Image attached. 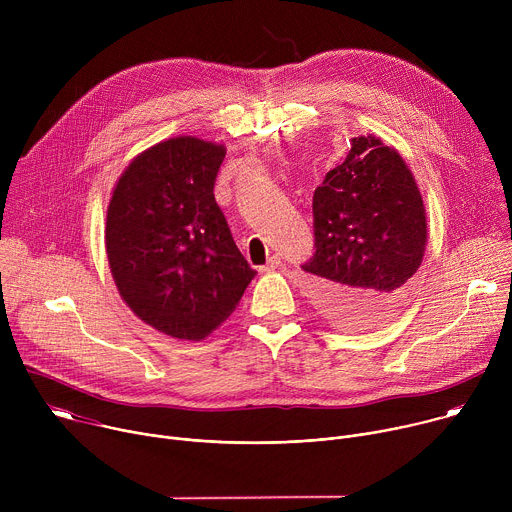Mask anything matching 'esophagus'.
<instances>
[{"mask_svg": "<svg viewBox=\"0 0 512 512\" xmlns=\"http://www.w3.org/2000/svg\"><path fill=\"white\" fill-rule=\"evenodd\" d=\"M281 265V259L277 257V255H273V257H269V261L261 267V271H273V269H277Z\"/></svg>", "mask_w": 512, "mask_h": 512, "instance_id": "esophagus-1", "label": "esophagus"}]
</instances>
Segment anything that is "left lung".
I'll list each match as a JSON object with an SVG mask.
<instances>
[{
    "label": "left lung",
    "instance_id": "1",
    "mask_svg": "<svg viewBox=\"0 0 512 512\" xmlns=\"http://www.w3.org/2000/svg\"><path fill=\"white\" fill-rule=\"evenodd\" d=\"M312 210L316 251L302 269L322 314L358 330L393 316L427 243L423 198L397 150L375 135L352 137Z\"/></svg>",
    "mask_w": 512,
    "mask_h": 512
}]
</instances>
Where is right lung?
<instances>
[{
    "label": "right lung",
    "instance_id": "1",
    "mask_svg": "<svg viewBox=\"0 0 512 512\" xmlns=\"http://www.w3.org/2000/svg\"><path fill=\"white\" fill-rule=\"evenodd\" d=\"M225 145L182 135L156 143L121 174L105 247L119 296L152 328L202 340L257 275L214 200Z\"/></svg>",
    "mask_w": 512,
    "mask_h": 512
}]
</instances>
